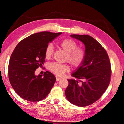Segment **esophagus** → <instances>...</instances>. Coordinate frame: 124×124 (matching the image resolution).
<instances>
[{
	"instance_id": "34e87169",
	"label": "esophagus",
	"mask_w": 124,
	"mask_h": 124,
	"mask_svg": "<svg viewBox=\"0 0 124 124\" xmlns=\"http://www.w3.org/2000/svg\"><path fill=\"white\" fill-rule=\"evenodd\" d=\"M62 78H60V77H56V80L57 81H59L60 80H61Z\"/></svg>"
}]
</instances>
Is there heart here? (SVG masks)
Here are the masks:
<instances>
[{"label": "heart", "instance_id": "heart-1", "mask_svg": "<svg viewBox=\"0 0 124 124\" xmlns=\"http://www.w3.org/2000/svg\"><path fill=\"white\" fill-rule=\"evenodd\" d=\"M59 46L67 54L65 59L71 66L77 67L82 64L85 58V52L83 49L77 48V44L75 41L70 39H66L60 42ZM53 45L49 44L45 49V58H50L53 56ZM49 69L54 74L60 76L68 70L69 67L67 65L53 62L49 65Z\"/></svg>", "mask_w": 124, "mask_h": 124}]
</instances>
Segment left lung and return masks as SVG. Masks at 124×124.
Returning a JSON list of instances; mask_svg holds the SVG:
<instances>
[{"label": "left lung", "instance_id": "left-lung-1", "mask_svg": "<svg viewBox=\"0 0 124 124\" xmlns=\"http://www.w3.org/2000/svg\"><path fill=\"white\" fill-rule=\"evenodd\" d=\"M70 37L85 45L86 56L82 64L71 73V76L77 80L68 79L65 95L70 103L87 106L97 101L109 86L110 63L106 51L91 36L71 35Z\"/></svg>", "mask_w": 124, "mask_h": 124}]
</instances>
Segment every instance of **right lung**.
Segmentation results:
<instances>
[{
  "label": "right lung",
  "instance_id": "1",
  "mask_svg": "<svg viewBox=\"0 0 124 124\" xmlns=\"http://www.w3.org/2000/svg\"><path fill=\"white\" fill-rule=\"evenodd\" d=\"M62 32L44 31L30 35L20 41L12 53L8 75L11 85L20 97L35 102L49 94L56 78L50 72L43 76L35 75L36 69L45 62V51L48 44Z\"/></svg>",
  "mask_w": 124,
  "mask_h": 124
}]
</instances>
